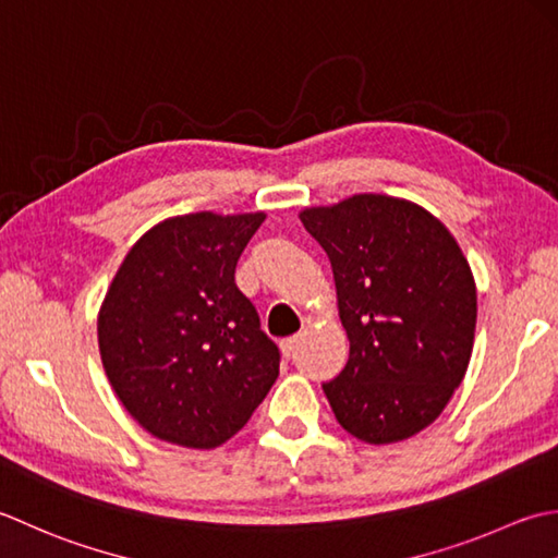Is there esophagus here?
<instances>
[{"instance_id": "1", "label": "esophagus", "mask_w": 558, "mask_h": 558, "mask_svg": "<svg viewBox=\"0 0 558 558\" xmlns=\"http://www.w3.org/2000/svg\"><path fill=\"white\" fill-rule=\"evenodd\" d=\"M299 347H301V335L283 339V342H281V354L287 356V359H293L295 356V349H299Z\"/></svg>"}]
</instances>
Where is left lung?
Segmentation results:
<instances>
[{
  "instance_id": "1",
  "label": "left lung",
  "mask_w": 558,
  "mask_h": 558,
  "mask_svg": "<svg viewBox=\"0 0 558 558\" xmlns=\"http://www.w3.org/2000/svg\"><path fill=\"white\" fill-rule=\"evenodd\" d=\"M301 221L332 263L349 361L323 390L339 426L385 446L434 424L472 356L476 289L450 231L412 202L354 195Z\"/></svg>"
}]
</instances>
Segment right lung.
<instances>
[{
	"label": "right lung",
	"instance_id": "obj_1",
	"mask_svg": "<svg viewBox=\"0 0 558 558\" xmlns=\"http://www.w3.org/2000/svg\"><path fill=\"white\" fill-rule=\"evenodd\" d=\"M265 214L197 211L146 231L98 317L100 359L151 436L209 450L241 430L279 375V347L235 287Z\"/></svg>",
	"mask_w": 558,
	"mask_h": 558
}]
</instances>
